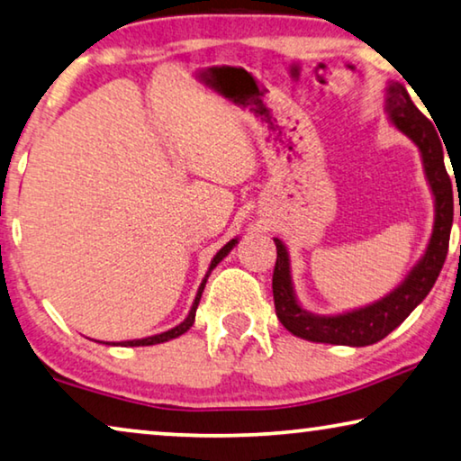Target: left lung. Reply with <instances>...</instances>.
I'll list each match as a JSON object with an SVG mask.
<instances>
[{"instance_id": "left-lung-1", "label": "left lung", "mask_w": 461, "mask_h": 461, "mask_svg": "<svg viewBox=\"0 0 461 461\" xmlns=\"http://www.w3.org/2000/svg\"><path fill=\"white\" fill-rule=\"evenodd\" d=\"M383 109L391 126L408 136L420 153L424 177H427L432 204H435V221H432L429 244L416 265L400 281V285L393 287L387 296L370 302L366 306L352 308V311L317 314L300 304L296 290H294L290 252L279 238H273L277 246V263L273 271L275 312H277L281 325L296 338L333 343V346H373L400 327L410 317V312L429 296L443 269L445 258H447L453 223V188L447 169H445V149L447 147L443 149L445 142L438 139L432 122L424 118L420 109L414 105L408 88L402 82L387 80L383 91Z\"/></svg>"}]
</instances>
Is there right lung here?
<instances>
[{
	"mask_svg": "<svg viewBox=\"0 0 461 461\" xmlns=\"http://www.w3.org/2000/svg\"><path fill=\"white\" fill-rule=\"evenodd\" d=\"M238 240L240 238H231L228 244L223 246L221 250H219L215 257H212V260H211V265H209V269H207V273H204V277H203V281H201V285H198V292H196V296H194V302H192V306H190V312H188V317L184 319L180 325H176V327H171V329H167V331H163V333H157V335H150V338H140V339H126V341H101V343H105V346H122V348H139V346H155V343H165V341H169V339H176V338H180V335H184L188 331V329L194 325V317H196V308H198V302H201V298H203V292H204V285H207V279H209V275H211V271L215 269V267L221 263V260L228 257V254L233 250V246L238 244Z\"/></svg>",
	"mask_w": 461,
	"mask_h": 461,
	"instance_id": "add662e5",
	"label": "right lung"
}]
</instances>
